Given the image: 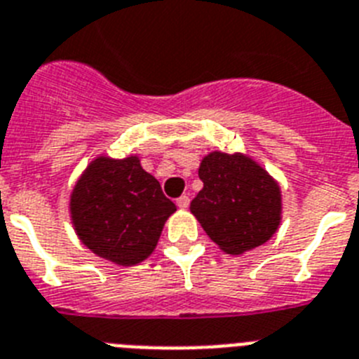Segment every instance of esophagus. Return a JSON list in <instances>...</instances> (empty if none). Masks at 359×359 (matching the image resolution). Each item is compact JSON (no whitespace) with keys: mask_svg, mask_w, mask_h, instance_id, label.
I'll return each instance as SVG.
<instances>
[{"mask_svg":"<svg viewBox=\"0 0 359 359\" xmlns=\"http://www.w3.org/2000/svg\"><path fill=\"white\" fill-rule=\"evenodd\" d=\"M176 203L180 209H187V207L191 205V198H189V196H180V198L176 200Z\"/></svg>","mask_w":359,"mask_h":359,"instance_id":"esophagus-1","label":"esophagus"}]
</instances>
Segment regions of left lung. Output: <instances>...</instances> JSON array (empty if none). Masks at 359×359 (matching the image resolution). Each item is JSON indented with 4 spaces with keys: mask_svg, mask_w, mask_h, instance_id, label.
I'll list each match as a JSON object with an SVG mask.
<instances>
[{
    "mask_svg": "<svg viewBox=\"0 0 359 359\" xmlns=\"http://www.w3.org/2000/svg\"><path fill=\"white\" fill-rule=\"evenodd\" d=\"M203 189L191 212L226 254L256 249L272 238L281 219V192L274 177L243 154L210 152L201 159Z\"/></svg>",
    "mask_w": 359,
    "mask_h": 359,
    "instance_id": "left-lung-1",
    "label": "left lung"
}]
</instances>
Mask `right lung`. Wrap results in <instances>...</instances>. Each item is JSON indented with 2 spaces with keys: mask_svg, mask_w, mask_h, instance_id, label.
<instances>
[{
  "mask_svg": "<svg viewBox=\"0 0 359 359\" xmlns=\"http://www.w3.org/2000/svg\"><path fill=\"white\" fill-rule=\"evenodd\" d=\"M174 210L176 205L136 156L96 158L70 196L79 240L96 256L123 267L149 258Z\"/></svg>",
  "mask_w": 359,
  "mask_h": 359,
  "instance_id": "obj_1",
  "label": "right lung"
}]
</instances>
